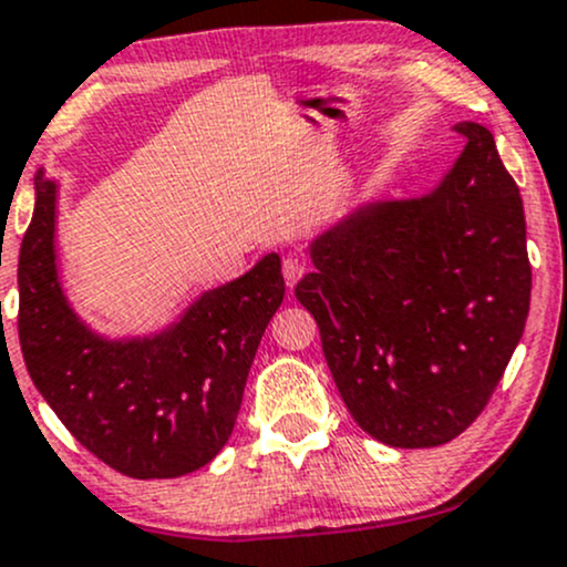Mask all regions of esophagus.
I'll return each mask as SVG.
<instances>
[{
    "mask_svg": "<svg viewBox=\"0 0 567 567\" xmlns=\"http://www.w3.org/2000/svg\"><path fill=\"white\" fill-rule=\"evenodd\" d=\"M305 272H308V262H305V259H300V257L284 259V278H286V286H289V289H295L297 281H300Z\"/></svg>",
    "mask_w": 567,
    "mask_h": 567,
    "instance_id": "esophagus-1",
    "label": "esophagus"
}]
</instances>
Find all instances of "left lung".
Listing matches in <instances>:
<instances>
[{
	"label": "left lung",
	"mask_w": 567,
	"mask_h": 567,
	"mask_svg": "<svg viewBox=\"0 0 567 567\" xmlns=\"http://www.w3.org/2000/svg\"><path fill=\"white\" fill-rule=\"evenodd\" d=\"M421 198L361 203L310 244L295 295L353 421L391 447H439L476 421L530 310L525 212L485 125Z\"/></svg>",
	"instance_id": "obj_1"
}]
</instances>
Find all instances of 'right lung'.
<instances>
[{
  "label": "right lung",
  "instance_id": "1",
  "mask_svg": "<svg viewBox=\"0 0 567 567\" xmlns=\"http://www.w3.org/2000/svg\"><path fill=\"white\" fill-rule=\"evenodd\" d=\"M18 257V337L27 369L74 439L133 480H174L212 463L238 417L267 323L284 302L281 257L189 305L146 337L93 332L69 305L55 254L59 184L37 171Z\"/></svg>",
  "mask_w": 567,
  "mask_h": 567
}]
</instances>
